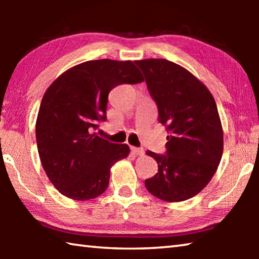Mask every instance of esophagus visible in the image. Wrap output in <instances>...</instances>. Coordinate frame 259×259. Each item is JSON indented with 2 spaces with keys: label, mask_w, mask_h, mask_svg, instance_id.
<instances>
[{
  "label": "esophagus",
  "mask_w": 259,
  "mask_h": 259,
  "mask_svg": "<svg viewBox=\"0 0 259 259\" xmlns=\"http://www.w3.org/2000/svg\"><path fill=\"white\" fill-rule=\"evenodd\" d=\"M131 151H133L135 154H137V155H144V150L143 148H140V147H131Z\"/></svg>",
  "instance_id": "1"
}]
</instances>
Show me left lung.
<instances>
[{"mask_svg": "<svg viewBox=\"0 0 259 259\" xmlns=\"http://www.w3.org/2000/svg\"><path fill=\"white\" fill-rule=\"evenodd\" d=\"M168 131L164 154L151 151L159 170L145 181L147 191L168 202L198 194L216 172L223 154L217 105L203 83L166 59L135 61Z\"/></svg>", "mask_w": 259, "mask_h": 259, "instance_id": "obj_1", "label": "left lung"}]
</instances>
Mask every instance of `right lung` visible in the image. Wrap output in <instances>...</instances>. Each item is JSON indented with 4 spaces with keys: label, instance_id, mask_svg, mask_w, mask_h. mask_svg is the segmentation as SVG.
I'll return each mask as SVG.
<instances>
[{
    "label": "right lung",
    "instance_id": "obj_1",
    "mask_svg": "<svg viewBox=\"0 0 259 259\" xmlns=\"http://www.w3.org/2000/svg\"><path fill=\"white\" fill-rule=\"evenodd\" d=\"M142 81L133 61L100 59L72 67L48 88L37 114L36 144L43 169L61 194L85 201L106 191L111 166L130 150L91 133L107 119L109 91Z\"/></svg>",
    "mask_w": 259,
    "mask_h": 259
}]
</instances>
